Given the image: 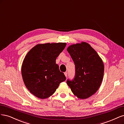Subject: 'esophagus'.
Instances as JSON below:
<instances>
[{"label": "esophagus", "instance_id": "esophagus-1", "mask_svg": "<svg viewBox=\"0 0 124 124\" xmlns=\"http://www.w3.org/2000/svg\"><path fill=\"white\" fill-rule=\"evenodd\" d=\"M64 75H65V76L66 77H67V72H66H66H65L64 73Z\"/></svg>", "mask_w": 124, "mask_h": 124}]
</instances>
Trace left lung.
<instances>
[{
	"instance_id": "1",
	"label": "left lung",
	"mask_w": 124,
	"mask_h": 124,
	"mask_svg": "<svg viewBox=\"0 0 124 124\" xmlns=\"http://www.w3.org/2000/svg\"><path fill=\"white\" fill-rule=\"evenodd\" d=\"M75 65L74 79L67 80L73 94L85 99L96 92L102 82L104 66L99 55L89 44L82 42L67 49Z\"/></svg>"
}]
</instances>
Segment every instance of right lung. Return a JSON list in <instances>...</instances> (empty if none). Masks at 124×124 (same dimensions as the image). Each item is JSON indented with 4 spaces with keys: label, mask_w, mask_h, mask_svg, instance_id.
<instances>
[{
    "label": "right lung",
    "mask_w": 124,
    "mask_h": 124,
    "mask_svg": "<svg viewBox=\"0 0 124 124\" xmlns=\"http://www.w3.org/2000/svg\"><path fill=\"white\" fill-rule=\"evenodd\" d=\"M66 45L65 43L38 44L27 54L22 64V77L27 88L36 97H49L66 80L55 63Z\"/></svg>",
    "instance_id": "obj_1"
}]
</instances>
